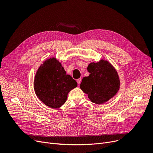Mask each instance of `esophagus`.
Returning <instances> with one entry per match:
<instances>
[{
	"label": "esophagus",
	"mask_w": 153,
	"mask_h": 153,
	"mask_svg": "<svg viewBox=\"0 0 153 153\" xmlns=\"http://www.w3.org/2000/svg\"><path fill=\"white\" fill-rule=\"evenodd\" d=\"M81 80H82V79H81V78H79V79H77V84H78L79 85H80V82H81Z\"/></svg>",
	"instance_id": "1"
}]
</instances>
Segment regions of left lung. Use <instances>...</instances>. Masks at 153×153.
<instances>
[{
	"mask_svg": "<svg viewBox=\"0 0 153 153\" xmlns=\"http://www.w3.org/2000/svg\"><path fill=\"white\" fill-rule=\"evenodd\" d=\"M87 70L90 75L82 79L80 87L91 102L103 104L117 93L120 87L119 76L108 61L101 59L98 63H91Z\"/></svg>",
	"mask_w": 153,
	"mask_h": 153,
	"instance_id": "left-lung-1",
	"label": "left lung"
}]
</instances>
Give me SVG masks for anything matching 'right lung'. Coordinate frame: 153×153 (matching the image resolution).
I'll return each mask as SVG.
<instances>
[{
	"instance_id": "obj_1",
	"label": "right lung",
	"mask_w": 153,
	"mask_h": 153,
	"mask_svg": "<svg viewBox=\"0 0 153 153\" xmlns=\"http://www.w3.org/2000/svg\"><path fill=\"white\" fill-rule=\"evenodd\" d=\"M77 86L76 81L66 74L62 64L55 58L47 59L40 65L34 82L37 97L53 109L62 106L66 102L68 93Z\"/></svg>"
}]
</instances>
